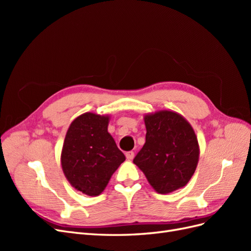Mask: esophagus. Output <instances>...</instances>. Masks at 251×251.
<instances>
[{
  "label": "esophagus",
  "mask_w": 251,
  "mask_h": 251,
  "mask_svg": "<svg viewBox=\"0 0 251 251\" xmlns=\"http://www.w3.org/2000/svg\"><path fill=\"white\" fill-rule=\"evenodd\" d=\"M126 157L127 160H132V159L134 158V151H126Z\"/></svg>",
  "instance_id": "obj_1"
}]
</instances>
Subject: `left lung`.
<instances>
[{"instance_id":"1","label":"left lung","mask_w":251,"mask_h":251,"mask_svg":"<svg viewBox=\"0 0 251 251\" xmlns=\"http://www.w3.org/2000/svg\"><path fill=\"white\" fill-rule=\"evenodd\" d=\"M146 143L133 162L159 194L185 186L199 161L200 149L193 126L179 113L162 110L144 115Z\"/></svg>"}]
</instances>
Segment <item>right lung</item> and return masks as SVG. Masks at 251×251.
<instances>
[{"label": "right lung", "mask_w": 251, "mask_h": 251, "mask_svg": "<svg viewBox=\"0 0 251 251\" xmlns=\"http://www.w3.org/2000/svg\"><path fill=\"white\" fill-rule=\"evenodd\" d=\"M109 115L83 113L68 128L60 155L65 177L77 191L100 195L112 175L126 160L108 132Z\"/></svg>", "instance_id": "obj_1"}]
</instances>
